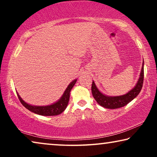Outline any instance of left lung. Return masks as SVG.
I'll list each match as a JSON object with an SVG mask.
<instances>
[{"label": "left lung", "instance_id": "left-lung-1", "mask_svg": "<svg viewBox=\"0 0 157 157\" xmlns=\"http://www.w3.org/2000/svg\"><path fill=\"white\" fill-rule=\"evenodd\" d=\"M144 82V62L143 66L141 68V71L140 73V76L138 80V82L133 89L131 90L127 94H124L122 96H108L104 95L98 91V89L95 85V83H92L91 85V92L93 94L94 98H95L96 102L98 103L100 106L104 108L115 109L118 108H121L126 106L128 103L136 97L141 91V88L143 86Z\"/></svg>", "mask_w": 157, "mask_h": 157}]
</instances>
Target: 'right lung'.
<instances>
[{
    "mask_svg": "<svg viewBox=\"0 0 157 157\" xmlns=\"http://www.w3.org/2000/svg\"><path fill=\"white\" fill-rule=\"evenodd\" d=\"M76 81L77 79H75L72 82L70 83V84L66 88V91H64L63 96H61V98L57 102H56L51 105H48V106H32V105H30L27 104V103H25L21 98V96H19L18 93H17V95H18L19 100H20L21 104H23V106H25L27 109H29V111H32V112L42 116H56L63 112L66 107H67L70 97V91L72 89V88L74 87Z\"/></svg>",
    "mask_w": 157,
    "mask_h": 157,
    "instance_id": "add662e5",
    "label": "right lung"
}]
</instances>
